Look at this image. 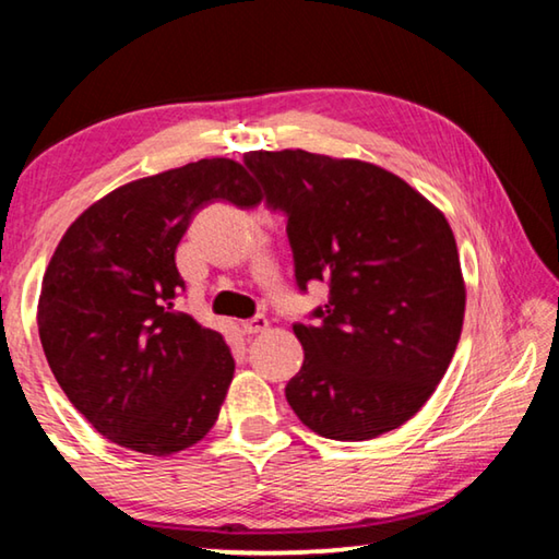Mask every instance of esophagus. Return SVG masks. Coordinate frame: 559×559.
<instances>
[{
  "mask_svg": "<svg viewBox=\"0 0 559 559\" xmlns=\"http://www.w3.org/2000/svg\"><path fill=\"white\" fill-rule=\"evenodd\" d=\"M269 328V318L266 316H253L249 320H241V330L246 335H257L263 333Z\"/></svg>",
  "mask_w": 559,
  "mask_h": 559,
  "instance_id": "1",
  "label": "esophagus"
}]
</instances>
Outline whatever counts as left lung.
Returning a JSON list of instances; mask_svg holds the SVG:
<instances>
[{"label": "left lung", "instance_id": "left-lung-1", "mask_svg": "<svg viewBox=\"0 0 559 559\" xmlns=\"http://www.w3.org/2000/svg\"><path fill=\"white\" fill-rule=\"evenodd\" d=\"M246 165L288 214L296 281H328L316 325H293L302 367L290 409L325 439L400 429L456 353L466 283L447 216L390 169L306 150H253Z\"/></svg>", "mask_w": 559, "mask_h": 559}]
</instances>
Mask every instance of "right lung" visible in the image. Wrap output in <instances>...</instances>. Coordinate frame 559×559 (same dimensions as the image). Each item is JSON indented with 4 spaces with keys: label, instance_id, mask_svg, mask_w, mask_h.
Masks as SVG:
<instances>
[{
    "label": "right lung",
    "instance_id": "1",
    "mask_svg": "<svg viewBox=\"0 0 559 559\" xmlns=\"http://www.w3.org/2000/svg\"><path fill=\"white\" fill-rule=\"evenodd\" d=\"M212 202L253 206L261 189L229 157L132 179L93 202L56 246L39 337L69 402L118 447L169 456L214 427L234 380L224 337L175 310V251Z\"/></svg>",
    "mask_w": 559,
    "mask_h": 559
}]
</instances>
